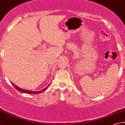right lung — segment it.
<instances>
[{
  "mask_svg": "<svg viewBox=\"0 0 125 125\" xmlns=\"http://www.w3.org/2000/svg\"><path fill=\"white\" fill-rule=\"evenodd\" d=\"M14 86V87L17 89V90L20 91H21L22 92V93H27V94H39V93H42V92L44 91V90H46V89L48 88V85L46 87V88H45L43 89H42V90H40V91H31V90H26V89H21L20 88H19V87L17 86L16 85L14 84L13 83H11Z\"/></svg>",
  "mask_w": 125,
  "mask_h": 125,
  "instance_id": "obj_1",
  "label": "right lung"
}]
</instances>
